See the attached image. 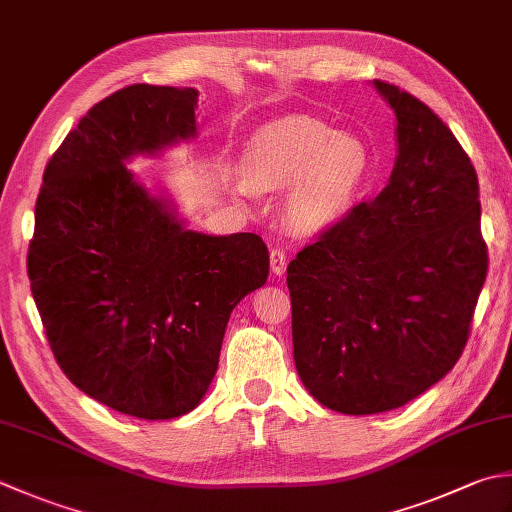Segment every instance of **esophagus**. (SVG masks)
Listing matches in <instances>:
<instances>
[{"label": "esophagus", "mask_w": 512, "mask_h": 512, "mask_svg": "<svg viewBox=\"0 0 512 512\" xmlns=\"http://www.w3.org/2000/svg\"><path fill=\"white\" fill-rule=\"evenodd\" d=\"M270 270H273V275H284L286 273L284 250H279V248L270 250Z\"/></svg>", "instance_id": "obj_1"}]
</instances>
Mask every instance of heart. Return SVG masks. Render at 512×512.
Returning <instances> with one entry per match:
<instances>
[{
  "mask_svg": "<svg viewBox=\"0 0 512 512\" xmlns=\"http://www.w3.org/2000/svg\"><path fill=\"white\" fill-rule=\"evenodd\" d=\"M244 178L233 184L246 197L257 190L286 188L282 215L299 235H317L337 226L366 186L373 155L362 139L339 133L322 119L288 115L262 126L248 139L242 157Z\"/></svg>",
  "mask_w": 512,
  "mask_h": 512,
  "instance_id": "obj_1",
  "label": "heart"
}]
</instances>
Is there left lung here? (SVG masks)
I'll use <instances>...</instances> for the list:
<instances>
[{"label": "left lung", "mask_w": 512, "mask_h": 512, "mask_svg": "<svg viewBox=\"0 0 512 512\" xmlns=\"http://www.w3.org/2000/svg\"><path fill=\"white\" fill-rule=\"evenodd\" d=\"M373 86L395 113L388 184L286 270L299 379L344 415L395 410L453 370L488 270L464 148L417 97Z\"/></svg>", "instance_id": "obj_1"}]
</instances>
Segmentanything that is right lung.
Listing matches in <instances>:
<instances>
[{
  "label": "right lung",
  "mask_w": 512,
  "mask_h": 512,
  "mask_svg": "<svg viewBox=\"0 0 512 512\" xmlns=\"http://www.w3.org/2000/svg\"><path fill=\"white\" fill-rule=\"evenodd\" d=\"M197 88L135 84L95 104L44 170L28 277L59 368L130 417L197 408L230 313L266 284L253 233L188 228L173 195L130 162L197 139Z\"/></svg>",
  "instance_id": "obj_1"
}]
</instances>
